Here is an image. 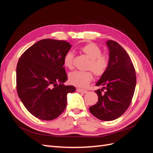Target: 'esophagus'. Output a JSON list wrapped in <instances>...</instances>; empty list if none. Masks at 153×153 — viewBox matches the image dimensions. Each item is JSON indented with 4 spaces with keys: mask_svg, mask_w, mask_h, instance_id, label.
Instances as JSON below:
<instances>
[{
    "mask_svg": "<svg viewBox=\"0 0 153 153\" xmlns=\"http://www.w3.org/2000/svg\"><path fill=\"white\" fill-rule=\"evenodd\" d=\"M76 91L78 92H81V93H84V94H85L87 92V90L80 89V88H78V89H76Z\"/></svg>",
    "mask_w": 153,
    "mask_h": 153,
    "instance_id": "1",
    "label": "esophagus"
}]
</instances>
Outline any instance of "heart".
<instances>
[{
	"instance_id": "b5f03b06",
	"label": "heart",
	"mask_w": 153,
	"mask_h": 153,
	"mask_svg": "<svg viewBox=\"0 0 153 153\" xmlns=\"http://www.w3.org/2000/svg\"><path fill=\"white\" fill-rule=\"evenodd\" d=\"M81 52L89 58L86 68L89 71H75L69 74V80L71 84L76 87H85L93 78L92 71L96 75L101 76L107 70L110 62L108 53L101 52V49L98 45L94 43H89L82 46ZM75 54L69 50L64 57V65L71 69L73 66V59Z\"/></svg>"
}]
</instances>
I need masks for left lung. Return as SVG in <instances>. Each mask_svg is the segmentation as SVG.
<instances>
[{"instance_id": "obj_1", "label": "left lung", "mask_w": 153, "mask_h": 153, "mask_svg": "<svg viewBox=\"0 0 153 153\" xmlns=\"http://www.w3.org/2000/svg\"><path fill=\"white\" fill-rule=\"evenodd\" d=\"M110 65L96 85L103 86L95 92L98 101L90 106L91 113L102 121H112L126 112L131 103L137 77L129 55L117 42L108 40Z\"/></svg>"}]
</instances>
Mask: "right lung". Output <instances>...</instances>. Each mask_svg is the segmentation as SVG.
Here are the masks:
<instances>
[{
    "label": "right lung",
    "instance_id": "obj_1",
    "mask_svg": "<svg viewBox=\"0 0 153 153\" xmlns=\"http://www.w3.org/2000/svg\"><path fill=\"white\" fill-rule=\"evenodd\" d=\"M71 45L66 41L40 40L26 50L16 66V90L22 102L36 117L56 119L65 110L67 94L75 87L65 85L64 57Z\"/></svg>",
    "mask_w": 153,
    "mask_h": 153
}]
</instances>
